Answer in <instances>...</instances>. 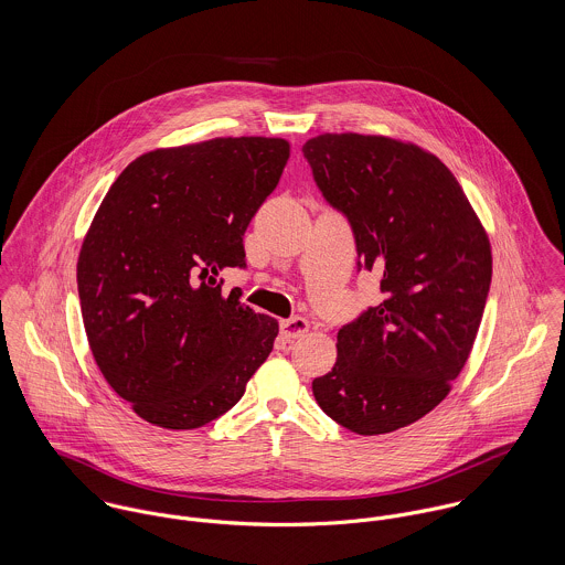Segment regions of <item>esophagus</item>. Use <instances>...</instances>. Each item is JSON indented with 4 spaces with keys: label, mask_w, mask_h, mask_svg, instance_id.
Listing matches in <instances>:
<instances>
[{
    "label": "esophagus",
    "mask_w": 565,
    "mask_h": 565,
    "mask_svg": "<svg viewBox=\"0 0 565 565\" xmlns=\"http://www.w3.org/2000/svg\"><path fill=\"white\" fill-rule=\"evenodd\" d=\"M309 330V322L305 318H291L280 322V332L285 339H298Z\"/></svg>",
    "instance_id": "obj_1"
}]
</instances>
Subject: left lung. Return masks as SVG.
<instances>
[{"mask_svg":"<svg viewBox=\"0 0 565 565\" xmlns=\"http://www.w3.org/2000/svg\"><path fill=\"white\" fill-rule=\"evenodd\" d=\"M302 152L350 224L356 271H374L383 291L339 328L337 363L313 396L352 433H392L441 403L463 370L491 285L489 242L452 171L415 146L322 135Z\"/></svg>","mask_w":565,"mask_h":565,"instance_id":"1","label":"left lung"}]
</instances>
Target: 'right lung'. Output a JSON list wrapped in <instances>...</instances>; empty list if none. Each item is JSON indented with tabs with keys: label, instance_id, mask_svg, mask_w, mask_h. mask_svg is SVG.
Listing matches in <instances>:
<instances>
[{
	"label": "right lung",
	"instance_id": "obj_1",
	"mask_svg": "<svg viewBox=\"0 0 565 565\" xmlns=\"http://www.w3.org/2000/svg\"><path fill=\"white\" fill-rule=\"evenodd\" d=\"M289 159L285 139L154 150L108 189L78 258L82 320L119 398L162 428H200L242 401L278 322L224 291L243 235Z\"/></svg>",
	"mask_w": 565,
	"mask_h": 565
}]
</instances>
